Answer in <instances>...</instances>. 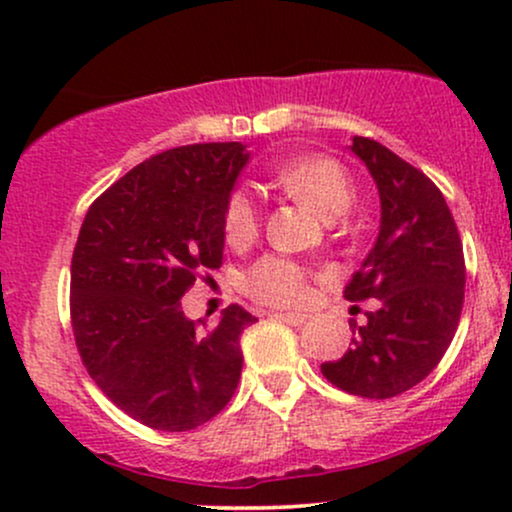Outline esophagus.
<instances>
[{
	"label": "esophagus",
	"mask_w": 512,
	"mask_h": 512,
	"mask_svg": "<svg viewBox=\"0 0 512 512\" xmlns=\"http://www.w3.org/2000/svg\"><path fill=\"white\" fill-rule=\"evenodd\" d=\"M269 315L276 317V320L286 322V325H293V327L303 325V322L308 320V315H303V313H281V310H272V313H269Z\"/></svg>",
	"instance_id": "obj_1"
}]
</instances>
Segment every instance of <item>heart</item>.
<instances>
[{
  "label": "heart",
  "instance_id": "1",
  "mask_svg": "<svg viewBox=\"0 0 512 512\" xmlns=\"http://www.w3.org/2000/svg\"><path fill=\"white\" fill-rule=\"evenodd\" d=\"M272 182L286 195L301 199L327 219L346 214L356 187L346 170L330 156H298L272 170ZM260 228V202L250 190H233L223 207V233L233 248H243ZM245 291L257 301L279 308L303 305L310 298V272L281 255H264L245 272Z\"/></svg>",
  "mask_w": 512,
  "mask_h": 512
}]
</instances>
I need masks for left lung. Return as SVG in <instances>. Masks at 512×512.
<instances>
[{
	"label": "left lung",
	"mask_w": 512,
	"mask_h": 512,
	"mask_svg": "<svg viewBox=\"0 0 512 512\" xmlns=\"http://www.w3.org/2000/svg\"><path fill=\"white\" fill-rule=\"evenodd\" d=\"M351 151L380 192V233L346 284L351 303L375 298L351 349L320 370L332 385L368 399L397 397L438 366L464 303V252L443 192L419 168L368 137Z\"/></svg>",
	"instance_id": "left-lung-1"
}]
</instances>
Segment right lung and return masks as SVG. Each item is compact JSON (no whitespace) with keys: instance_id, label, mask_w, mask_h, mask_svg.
Segmentation results:
<instances>
[{"instance_id":"add662e5","label":"right lung","mask_w":512,"mask_h":512,"mask_svg":"<svg viewBox=\"0 0 512 512\" xmlns=\"http://www.w3.org/2000/svg\"><path fill=\"white\" fill-rule=\"evenodd\" d=\"M248 163L240 142L175 146L146 158L86 211L72 255V330L110 402L156 431L207 424L236 392L240 334L228 305L214 327L180 298L223 260V207Z\"/></svg>"}]
</instances>
